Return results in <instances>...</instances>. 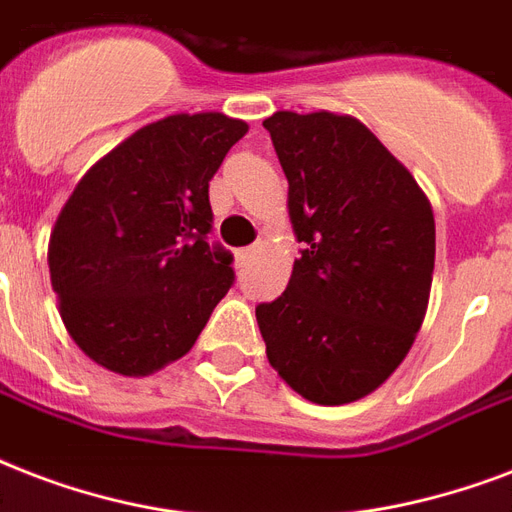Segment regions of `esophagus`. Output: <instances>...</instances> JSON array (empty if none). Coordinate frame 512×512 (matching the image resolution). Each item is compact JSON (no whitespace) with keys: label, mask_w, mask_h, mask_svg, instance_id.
I'll return each mask as SVG.
<instances>
[{"label":"esophagus","mask_w":512,"mask_h":512,"mask_svg":"<svg viewBox=\"0 0 512 512\" xmlns=\"http://www.w3.org/2000/svg\"><path fill=\"white\" fill-rule=\"evenodd\" d=\"M256 253H259V248H256V245H248V248H240V251L235 253V256H237V264L243 267V264H248V261H251L253 256H256Z\"/></svg>","instance_id":"esophagus-1"}]
</instances>
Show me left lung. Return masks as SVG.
Masks as SVG:
<instances>
[{
    "instance_id": "left-lung-1",
    "label": "left lung",
    "mask_w": 512,
    "mask_h": 512,
    "mask_svg": "<svg viewBox=\"0 0 512 512\" xmlns=\"http://www.w3.org/2000/svg\"><path fill=\"white\" fill-rule=\"evenodd\" d=\"M264 128L304 243L288 288L256 307L267 358L301 398L352 403L400 366L425 320L433 208L363 122L275 112Z\"/></svg>"
}]
</instances>
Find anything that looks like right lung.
<instances>
[{"label": "right lung", "instance_id": "right-lung-1", "mask_svg": "<svg viewBox=\"0 0 512 512\" xmlns=\"http://www.w3.org/2000/svg\"><path fill=\"white\" fill-rule=\"evenodd\" d=\"M248 133L227 114H173L95 162L50 235V280L87 358L146 376L192 350L235 283L232 253L208 243V181Z\"/></svg>", "mask_w": 512, "mask_h": 512}]
</instances>
